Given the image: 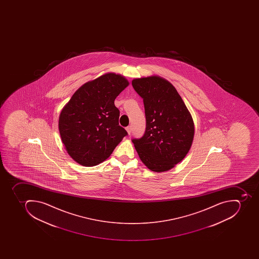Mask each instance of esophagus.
I'll use <instances>...</instances> for the list:
<instances>
[{"mask_svg": "<svg viewBox=\"0 0 259 259\" xmlns=\"http://www.w3.org/2000/svg\"><path fill=\"white\" fill-rule=\"evenodd\" d=\"M131 130H132V128H131V126H127L126 127V131H127V133H128V135H131Z\"/></svg>", "mask_w": 259, "mask_h": 259, "instance_id": "esophagus-1", "label": "esophagus"}]
</instances>
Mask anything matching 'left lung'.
<instances>
[{
  "label": "left lung",
  "mask_w": 259,
  "mask_h": 259,
  "mask_svg": "<svg viewBox=\"0 0 259 259\" xmlns=\"http://www.w3.org/2000/svg\"><path fill=\"white\" fill-rule=\"evenodd\" d=\"M143 100L146 131L133 139L139 158L151 171H167L186 157L191 147L194 124L178 91L158 76L132 81Z\"/></svg>",
  "instance_id": "left-lung-1"
}]
</instances>
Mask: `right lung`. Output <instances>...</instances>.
Wrapping results in <instances>:
<instances>
[{
  "mask_svg": "<svg viewBox=\"0 0 259 259\" xmlns=\"http://www.w3.org/2000/svg\"><path fill=\"white\" fill-rule=\"evenodd\" d=\"M128 85L109 73L81 85L61 111L59 131L73 160L85 167L102 163L128 133L119 125L114 100Z\"/></svg>",
  "mask_w": 259,
  "mask_h": 259,
  "instance_id": "add662e5",
  "label": "right lung"
}]
</instances>
